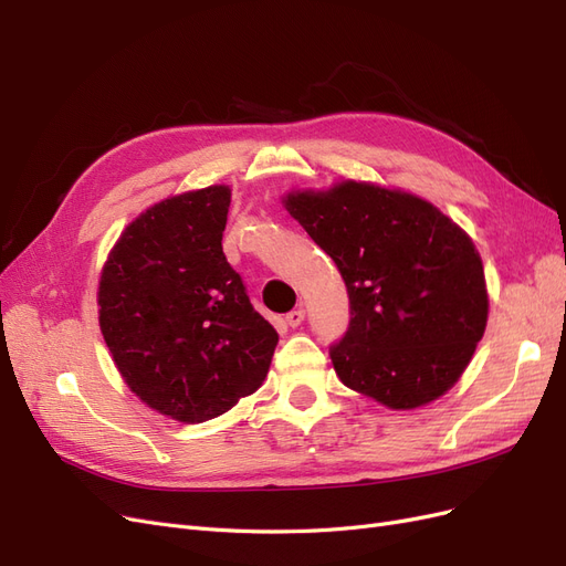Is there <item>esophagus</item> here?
Returning <instances> with one entry per match:
<instances>
[{"instance_id": "obj_1", "label": "esophagus", "mask_w": 566, "mask_h": 566, "mask_svg": "<svg viewBox=\"0 0 566 566\" xmlns=\"http://www.w3.org/2000/svg\"><path fill=\"white\" fill-rule=\"evenodd\" d=\"M304 321V310H293L285 314V323L290 325V328H297V325Z\"/></svg>"}]
</instances>
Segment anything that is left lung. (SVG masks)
Here are the masks:
<instances>
[{"label":"left lung","mask_w":566,"mask_h":566,"mask_svg":"<svg viewBox=\"0 0 566 566\" xmlns=\"http://www.w3.org/2000/svg\"><path fill=\"white\" fill-rule=\"evenodd\" d=\"M285 208L347 285L352 318L331 345L337 378L397 410L451 389L489 316L468 233L427 200L373 184L290 193Z\"/></svg>","instance_id":"8db88e82"}]
</instances>
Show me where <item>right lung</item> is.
Instances as JSON below:
<instances>
[{"label":"right lung","instance_id":"obj_1","mask_svg":"<svg viewBox=\"0 0 566 566\" xmlns=\"http://www.w3.org/2000/svg\"><path fill=\"white\" fill-rule=\"evenodd\" d=\"M229 186L153 205L119 235L98 323L129 389L158 413L205 422L266 378L279 333L254 310L221 235Z\"/></svg>","mask_w":566,"mask_h":566}]
</instances>
